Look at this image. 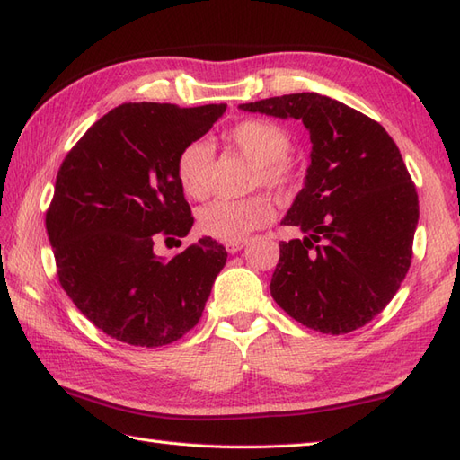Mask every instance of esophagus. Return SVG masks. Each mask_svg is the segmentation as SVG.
I'll return each mask as SVG.
<instances>
[{
    "label": "esophagus",
    "mask_w": 460,
    "mask_h": 460,
    "mask_svg": "<svg viewBox=\"0 0 460 460\" xmlns=\"http://www.w3.org/2000/svg\"><path fill=\"white\" fill-rule=\"evenodd\" d=\"M247 247V241H239V243H226V249H227V252H231V254H234V252H239L241 249H244Z\"/></svg>",
    "instance_id": "34e87169"
}]
</instances>
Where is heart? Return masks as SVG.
Here are the masks:
<instances>
[{
  "label": "heart",
  "mask_w": 460,
  "mask_h": 460,
  "mask_svg": "<svg viewBox=\"0 0 460 460\" xmlns=\"http://www.w3.org/2000/svg\"><path fill=\"white\" fill-rule=\"evenodd\" d=\"M229 141L256 164L254 184L272 191H286L294 181V168L286 156L292 138L280 125L249 119L234 125ZM213 151L208 143L194 141L181 148L176 158V178L186 196L201 199L211 188ZM272 219V206L262 198L216 199L199 211V231L217 241L239 243Z\"/></svg>",
  "instance_id": "heart-1"
}]
</instances>
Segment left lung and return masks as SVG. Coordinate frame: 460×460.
Listing matches in <instances>:
<instances>
[{"label": "left lung", "mask_w": 460, "mask_h": 460, "mask_svg": "<svg viewBox=\"0 0 460 460\" xmlns=\"http://www.w3.org/2000/svg\"><path fill=\"white\" fill-rule=\"evenodd\" d=\"M239 108L302 121L312 141L304 188L282 219L304 239L280 243L274 302L319 333L367 325L390 304L411 264L420 201L400 148L380 123L322 93Z\"/></svg>", "instance_id": "8db88e82"}]
</instances>
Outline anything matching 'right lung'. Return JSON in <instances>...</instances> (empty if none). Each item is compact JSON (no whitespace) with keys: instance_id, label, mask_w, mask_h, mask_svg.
Segmentation results:
<instances>
[{"instance_id":"1","label":"right lung","mask_w":460,"mask_h":460,"mask_svg":"<svg viewBox=\"0 0 460 460\" xmlns=\"http://www.w3.org/2000/svg\"><path fill=\"white\" fill-rule=\"evenodd\" d=\"M226 108L123 103L84 133L58 170L47 233L60 286L121 343L153 349L186 335L226 266L227 251L211 237L170 261L153 251L194 226L176 158Z\"/></svg>"}]
</instances>
